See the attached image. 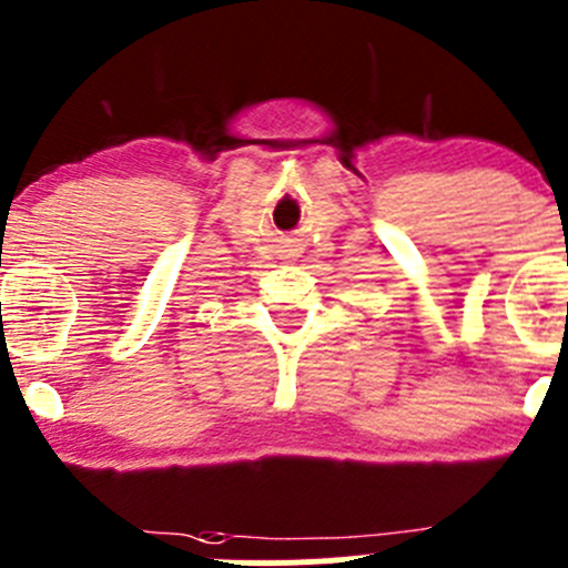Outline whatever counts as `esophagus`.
Returning a JSON list of instances; mask_svg holds the SVG:
<instances>
[{
    "label": "esophagus",
    "instance_id": "esophagus-1",
    "mask_svg": "<svg viewBox=\"0 0 568 568\" xmlns=\"http://www.w3.org/2000/svg\"><path fill=\"white\" fill-rule=\"evenodd\" d=\"M288 252H291V255H296V252H300V250H296V247H291Z\"/></svg>",
    "mask_w": 568,
    "mask_h": 568
}]
</instances>
